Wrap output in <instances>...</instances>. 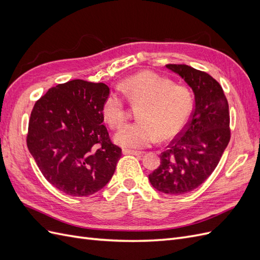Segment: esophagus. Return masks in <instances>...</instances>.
Returning <instances> with one entry per match:
<instances>
[{"mask_svg":"<svg viewBox=\"0 0 260 260\" xmlns=\"http://www.w3.org/2000/svg\"><path fill=\"white\" fill-rule=\"evenodd\" d=\"M122 154L124 155H136V156H139L142 154V152L140 151H133V149H128V148H123L122 149Z\"/></svg>","mask_w":260,"mask_h":260,"instance_id":"esophagus-1","label":"esophagus"}]
</instances>
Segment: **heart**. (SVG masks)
<instances>
[{"label":"heart","instance_id":"heart-1","mask_svg":"<svg viewBox=\"0 0 260 260\" xmlns=\"http://www.w3.org/2000/svg\"><path fill=\"white\" fill-rule=\"evenodd\" d=\"M130 103L140 105L138 121L125 124L116 132L115 142L125 148H143L155 143L158 137L168 140L181 131L193 109L191 90L176 84L169 78L152 72H142L124 79L118 86ZM103 115L113 128L125 120L124 99L111 93L103 104Z\"/></svg>","mask_w":260,"mask_h":260}]
</instances>
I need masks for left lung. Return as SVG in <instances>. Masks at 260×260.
<instances>
[{
  "label": "left lung",
  "mask_w": 260,
  "mask_h": 260,
  "mask_svg": "<svg viewBox=\"0 0 260 260\" xmlns=\"http://www.w3.org/2000/svg\"><path fill=\"white\" fill-rule=\"evenodd\" d=\"M194 93L191 119L160 155L149 182L157 191L181 195L195 190L215 170L230 141L229 105L223 90L210 75L187 65H166Z\"/></svg>",
  "instance_id": "8db88e82"
}]
</instances>
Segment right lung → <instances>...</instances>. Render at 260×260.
<instances>
[{"label": "right lung", "instance_id": "right-lung-1", "mask_svg": "<svg viewBox=\"0 0 260 260\" xmlns=\"http://www.w3.org/2000/svg\"><path fill=\"white\" fill-rule=\"evenodd\" d=\"M105 83L76 79L53 86L31 112L27 146L44 178L62 193L89 196L112 179L121 148L103 124Z\"/></svg>", "mask_w": 260, "mask_h": 260}]
</instances>
